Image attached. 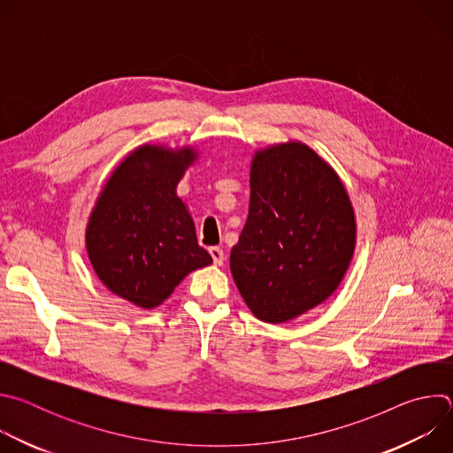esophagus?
I'll return each instance as SVG.
<instances>
[{"mask_svg": "<svg viewBox=\"0 0 453 453\" xmlns=\"http://www.w3.org/2000/svg\"><path fill=\"white\" fill-rule=\"evenodd\" d=\"M210 254L213 257L215 265H222L224 264V250L220 247H210Z\"/></svg>", "mask_w": 453, "mask_h": 453, "instance_id": "esophagus-1", "label": "esophagus"}]
</instances>
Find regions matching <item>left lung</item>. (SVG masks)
Returning a JSON list of instances; mask_svg holds the SVG:
<instances>
[{
  "label": "left lung",
  "instance_id": "obj_1",
  "mask_svg": "<svg viewBox=\"0 0 453 453\" xmlns=\"http://www.w3.org/2000/svg\"><path fill=\"white\" fill-rule=\"evenodd\" d=\"M353 249V208L325 161L303 143L254 156L249 217L231 250V273L257 319L278 325L326 301Z\"/></svg>",
  "mask_w": 453,
  "mask_h": 453
}]
</instances>
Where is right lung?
<instances>
[{"mask_svg": "<svg viewBox=\"0 0 453 453\" xmlns=\"http://www.w3.org/2000/svg\"><path fill=\"white\" fill-rule=\"evenodd\" d=\"M196 154L145 145L105 184L86 243L102 283L142 308L161 304L191 271L213 260L175 186Z\"/></svg>", "mask_w": 453, "mask_h": 453, "instance_id": "obj_1", "label": "right lung"}]
</instances>
